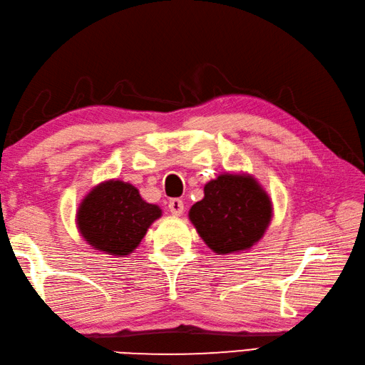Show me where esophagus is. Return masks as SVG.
Masks as SVG:
<instances>
[{
  "instance_id": "1",
  "label": "esophagus",
  "mask_w": 365,
  "mask_h": 365,
  "mask_svg": "<svg viewBox=\"0 0 365 365\" xmlns=\"http://www.w3.org/2000/svg\"><path fill=\"white\" fill-rule=\"evenodd\" d=\"M168 210L173 215H181L184 211V203L181 198H172L168 202Z\"/></svg>"
}]
</instances>
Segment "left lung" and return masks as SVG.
<instances>
[{"mask_svg": "<svg viewBox=\"0 0 365 365\" xmlns=\"http://www.w3.org/2000/svg\"><path fill=\"white\" fill-rule=\"evenodd\" d=\"M272 217L271 198L254 176L219 175L205 185V197L190 207L189 219L217 255L249 250L262 240Z\"/></svg>", "mask_w": 365, "mask_h": 365, "instance_id": "obj_1", "label": "left lung"}]
</instances>
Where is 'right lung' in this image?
Wrapping results in <instances>:
<instances>
[{"instance_id":"obj_1","label":"right lung","mask_w":365,"mask_h":365,"mask_svg":"<svg viewBox=\"0 0 365 365\" xmlns=\"http://www.w3.org/2000/svg\"><path fill=\"white\" fill-rule=\"evenodd\" d=\"M160 215V207L146 203L132 184L110 180L81 200L76 220L80 235L93 249L128 257Z\"/></svg>"}]
</instances>
